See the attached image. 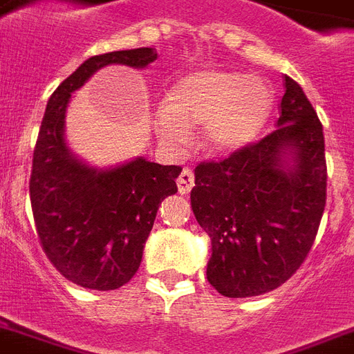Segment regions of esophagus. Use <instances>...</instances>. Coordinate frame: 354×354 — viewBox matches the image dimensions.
Returning a JSON list of instances; mask_svg holds the SVG:
<instances>
[{
    "label": "esophagus",
    "mask_w": 354,
    "mask_h": 354,
    "mask_svg": "<svg viewBox=\"0 0 354 354\" xmlns=\"http://www.w3.org/2000/svg\"><path fill=\"white\" fill-rule=\"evenodd\" d=\"M178 191L182 193V195H187L189 191L193 189V185H195V174H193V171L191 169H183L182 172H180V176H178Z\"/></svg>",
    "instance_id": "1"
}]
</instances>
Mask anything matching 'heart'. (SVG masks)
Masks as SVG:
<instances>
[{"instance_id":"obj_1","label":"heart","mask_w":354,"mask_h":354,"mask_svg":"<svg viewBox=\"0 0 354 354\" xmlns=\"http://www.w3.org/2000/svg\"><path fill=\"white\" fill-rule=\"evenodd\" d=\"M273 111L266 81L232 70H201L176 81L163 100L161 137L180 141L185 128L204 126L202 147L213 156L241 150L261 133Z\"/></svg>"}]
</instances>
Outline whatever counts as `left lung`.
<instances>
[{
    "label": "left lung",
    "mask_w": 354,
    "mask_h": 354,
    "mask_svg": "<svg viewBox=\"0 0 354 354\" xmlns=\"http://www.w3.org/2000/svg\"><path fill=\"white\" fill-rule=\"evenodd\" d=\"M279 128L228 158L195 167L191 207L212 237L207 282L241 299L277 290L306 260L327 202L317 113L286 75Z\"/></svg>",
    "instance_id": "1"
}]
</instances>
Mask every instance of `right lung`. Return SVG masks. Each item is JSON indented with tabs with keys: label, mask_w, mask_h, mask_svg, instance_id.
I'll return each mask as SVG.
<instances>
[{
	"label": "right lung",
	"mask_w": 354,
	"mask_h": 354,
	"mask_svg": "<svg viewBox=\"0 0 354 354\" xmlns=\"http://www.w3.org/2000/svg\"><path fill=\"white\" fill-rule=\"evenodd\" d=\"M153 48L94 55L51 94L40 124L29 178L35 228L48 260L70 282L109 291L131 280L163 198L178 191V165L137 158L111 171H96L68 152L64 111L75 88L105 64L142 68Z\"/></svg>",
	"instance_id": "obj_1"
}]
</instances>
